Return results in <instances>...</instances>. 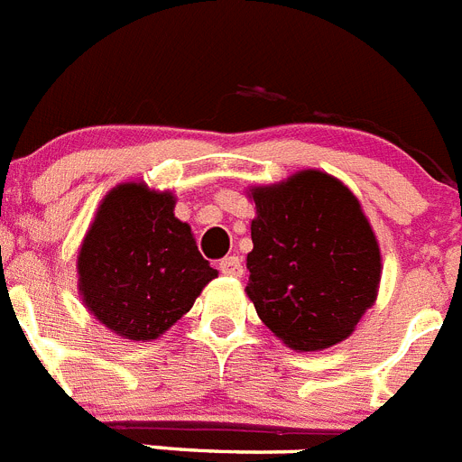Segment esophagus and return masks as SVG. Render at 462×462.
<instances>
[{
  "label": "esophagus",
  "mask_w": 462,
  "mask_h": 462,
  "mask_svg": "<svg viewBox=\"0 0 462 462\" xmlns=\"http://www.w3.org/2000/svg\"><path fill=\"white\" fill-rule=\"evenodd\" d=\"M218 269H221L226 276H241V273H244V264H241V260L236 255L223 257V260L218 262Z\"/></svg>",
  "instance_id": "esophagus-1"
}]
</instances>
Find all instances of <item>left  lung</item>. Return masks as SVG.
Returning a JSON list of instances; mask_svg holds the SVG:
<instances>
[{"mask_svg":"<svg viewBox=\"0 0 462 462\" xmlns=\"http://www.w3.org/2000/svg\"><path fill=\"white\" fill-rule=\"evenodd\" d=\"M246 294L273 336L299 352L340 343L377 299L375 232L343 181L301 170L253 186Z\"/></svg>","mask_w":462,"mask_h":462,"instance_id":"left-lung-1","label":"left lung"}]
</instances>
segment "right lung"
<instances>
[{"mask_svg": "<svg viewBox=\"0 0 462 462\" xmlns=\"http://www.w3.org/2000/svg\"><path fill=\"white\" fill-rule=\"evenodd\" d=\"M218 276L174 216V195L138 181L103 198L78 253L87 310L128 340H153L184 318Z\"/></svg>", "mask_w": 462, "mask_h": 462, "instance_id": "right-lung-1", "label": "right lung"}]
</instances>
